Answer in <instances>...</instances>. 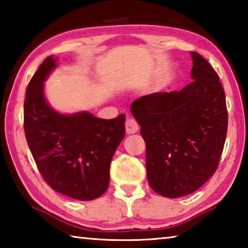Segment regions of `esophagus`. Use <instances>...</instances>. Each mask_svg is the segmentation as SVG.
I'll return each instance as SVG.
<instances>
[{"label":"esophagus","instance_id":"34e87169","mask_svg":"<svg viewBox=\"0 0 248 248\" xmlns=\"http://www.w3.org/2000/svg\"><path fill=\"white\" fill-rule=\"evenodd\" d=\"M139 130V124L133 118H127L125 120V131L128 134H133Z\"/></svg>","mask_w":248,"mask_h":248}]
</instances>
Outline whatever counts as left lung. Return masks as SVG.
<instances>
[{"label":"left lung","mask_w":248,"mask_h":248,"mask_svg":"<svg viewBox=\"0 0 248 248\" xmlns=\"http://www.w3.org/2000/svg\"><path fill=\"white\" fill-rule=\"evenodd\" d=\"M190 54L191 83L142 96L130 107L145 141L150 186L167 198L192 194L216 173L228 131L219 77L203 57Z\"/></svg>","instance_id":"left-lung-1"}]
</instances>
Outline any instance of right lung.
<instances>
[{"label": "right lung", "instance_id": "right-lung-1", "mask_svg": "<svg viewBox=\"0 0 248 248\" xmlns=\"http://www.w3.org/2000/svg\"><path fill=\"white\" fill-rule=\"evenodd\" d=\"M53 56L33 74L24 103V130L41 176L53 190L70 198H98L109 185V166L125 129L124 114L100 119L89 111L61 114L50 106L44 83L57 68Z\"/></svg>", "mask_w": 248, "mask_h": 248}]
</instances>
